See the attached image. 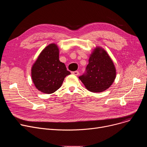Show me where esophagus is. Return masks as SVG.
Here are the masks:
<instances>
[{
  "label": "esophagus",
  "mask_w": 147,
  "mask_h": 147,
  "mask_svg": "<svg viewBox=\"0 0 147 147\" xmlns=\"http://www.w3.org/2000/svg\"><path fill=\"white\" fill-rule=\"evenodd\" d=\"M71 73H72L73 74H74V75H76V76H78V75H79V71H73V72H71Z\"/></svg>",
  "instance_id": "1"
}]
</instances>
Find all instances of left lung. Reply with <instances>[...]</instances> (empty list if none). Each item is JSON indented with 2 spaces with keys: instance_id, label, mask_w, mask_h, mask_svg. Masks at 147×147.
Listing matches in <instances>:
<instances>
[{
  "instance_id": "8db88e82",
  "label": "left lung",
  "mask_w": 147,
  "mask_h": 147,
  "mask_svg": "<svg viewBox=\"0 0 147 147\" xmlns=\"http://www.w3.org/2000/svg\"><path fill=\"white\" fill-rule=\"evenodd\" d=\"M116 71L108 53L96 48L91 54L84 73L79 77L90 92H101L109 88L114 81Z\"/></svg>"
}]
</instances>
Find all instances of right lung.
I'll return each instance as SVG.
<instances>
[{
  "label": "right lung",
  "mask_w": 147,
  "mask_h": 147,
  "mask_svg": "<svg viewBox=\"0 0 147 147\" xmlns=\"http://www.w3.org/2000/svg\"><path fill=\"white\" fill-rule=\"evenodd\" d=\"M65 64L59 59V49L55 44L48 45L42 51L32 69V80L36 88L50 94L62 85L66 76L70 74Z\"/></svg>",
  "instance_id": "add662e5"
}]
</instances>
